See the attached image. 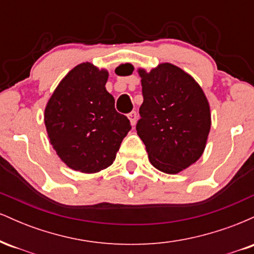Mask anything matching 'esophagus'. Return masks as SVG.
Wrapping results in <instances>:
<instances>
[{"label":"esophagus","instance_id":"1","mask_svg":"<svg viewBox=\"0 0 254 254\" xmlns=\"http://www.w3.org/2000/svg\"><path fill=\"white\" fill-rule=\"evenodd\" d=\"M127 118L130 119L131 125H135L137 123V112H136V111H132V112H130L129 115H127Z\"/></svg>","mask_w":254,"mask_h":254}]
</instances>
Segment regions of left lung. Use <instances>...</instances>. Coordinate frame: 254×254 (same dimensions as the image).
Wrapping results in <instances>:
<instances>
[{
  "mask_svg": "<svg viewBox=\"0 0 254 254\" xmlns=\"http://www.w3.org/2000/svg\"><path fill=\"white\" fill-rule=\"evenodd\" d=\"M138 72L143 104L137 135L154 167L177 174L203 154L211 125L209 103L199 84L173 64Z\"/></svg>",
  "mask_w": 254,
  "mask_h": 254,
  "instance_id": "1",
  "label": "left lung"
}]
</instances>
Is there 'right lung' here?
<instances>
[{"label": "right lung", "mask_w": 254, "mask_h": 254, "mask_svg": "<svg viewBox=\"0 0 254 254\" xmlns=\"http://www.w3.org/2000/svg\"><path fill=\"white\" fill-rule=\"evenodd\" d=\"M109 72L90 63L75 66L61 81L45 109L46 131L68 167L97 173L115 161L130 121L115 109L105 84Z\"/></svg>", "instance_id": "1"}]
</instances>
